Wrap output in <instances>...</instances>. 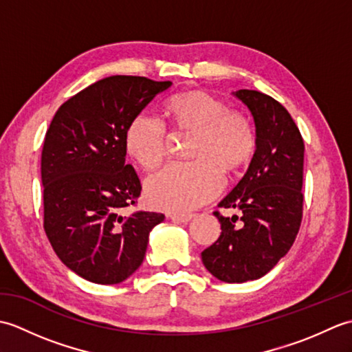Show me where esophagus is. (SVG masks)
<instances>
[{"instance_id":"34e87169","label":"esophagus","mask_w":352,"mask_h":352,"mask_svg":"<svg viewBox=\"0 0 352 352\" xmlns=\"http://www.w3.org/2000/svg\"><path fill=\"white\" fill-rule=\"evenodd\" d=\"M169 219H172L174 222L188 223V222L192 219V214H178V213H172V214H169Z\"/></svg>"}]
</instances>
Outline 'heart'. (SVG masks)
<instances>
[{
  "label": "heart",
  "mask_w": 352,
  "mask_h": 352,
  "mask_svg": "<svg viewBox=\"0 0 352 352\" xmlns=\"http://www.w3.org/2000/svg\"><path fill=\"white\" fill-rule=\"evenodd\" d=\"M177 129L195 133L190 157L195 162L170 163L149 175L145 193L159 210L188 213L213 199L222 189L221 168L233 174L250 160L256 138L248 119L204 91L175 95L168 104ZM126 151L142 166L153 169L168 154L166 125L153 115H139L125 134Z\"/></svg>",
  "instance_id": "heart-1"
}]
</instances>
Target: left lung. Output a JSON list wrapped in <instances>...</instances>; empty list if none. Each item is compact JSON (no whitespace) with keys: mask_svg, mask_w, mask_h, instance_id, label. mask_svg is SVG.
<instances>
[{"mask_svg":"<svg viewBox=\"0 0 352 352\" xmlns=\"http://www.w3.org/2000/svg\"><path fill=\"white\" fill-rule=\"evenodd\" d=\"M234 96L252 115L256 151L242 180L219 203L241 214L227 218L214 212L221 236L201 258L218 280L245 283L271 271L300 231L304 140L289 111L272 96L248 89Z\"/></svg>","mask_w":352,"mask_h":352,"instance_id":"obj_1","label":"left lung"}]
</instances>
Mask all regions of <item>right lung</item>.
Returning a JSON list of instances; mask_svg holds the SVG:
<instances>
[{"instance_id":"add662e5","label":"right lung","mask_w":352,"mask_h":352,"mask_svg":"<svg viewBox=\"0 0 352 352\" xmlns=\"http://www.w3.org/2000/svg\"><path fill=\"white\" fill-rule=\"evenodd\" d=\"M170 81L111 76L74 95L45 134L41 174L43 228L57 257L81 278L118 284L144 261L164 214L136 212L142 186L125 163L131 121Z\"/></svg>"}]
</instances>
